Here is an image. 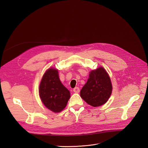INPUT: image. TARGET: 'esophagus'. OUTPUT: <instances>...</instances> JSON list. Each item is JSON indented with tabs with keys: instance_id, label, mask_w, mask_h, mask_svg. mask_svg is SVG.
Returning a JSON list of instances; mask_svg holds the SVG:
<instances>
[{
	"instance_id": "34e87169",
	"label": "esophagus",
	"mask_w": 148,
	"mask_h": 148,
	"mask_svg": "<svg viewBox=\"0 0 148 148\" xmlns=\"http://www.w3.org/2000/svg\"><path fill=\"white\" fill-rule=\"evenodd\" d=\"M73 91L75 93H78V92H79V88L78 87H75L74 88Z\"/></svg>"
}]
</instances>
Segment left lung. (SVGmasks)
I'll use <instances>...</instances> for the list:
<instances>
[{"mask_svg":"<svg viewBox=\"0 0 148 148\" xmlns=\"http://www.w3.org/2000/svg\"><path fill=\"white\" fill-rule=\"evenodd\" d=\"M112 90L108 73L103 67H99L90 72L87 83L80 91V95L87 103L97 107L107 102Z\"/></svg>","mask_w":148,"mask_h":148,"instance_id":"1","label":"left lung"}]
</instances>
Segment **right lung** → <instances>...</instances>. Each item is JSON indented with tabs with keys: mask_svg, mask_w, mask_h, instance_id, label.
I'll use <instances>...</instances> for the list:
<instances>
[{
	"mask_svg": "<svg viewBox=\"0 0 148 148\" xmlns=\"http://www.w3.org/2000/svg\"><path fill=\"white\" fill-rule=\"evenodd\" d=\"M40 98L45 106L54 112H59L67 105L70 91L61 82L58 70L50 69L44 74L39 86Z\"/></svg>",
	"mask_w": 148,
	"mask_h": 148,
	"instance_id": "add662e5",
	"label": "right lung"
}]
</instances>
